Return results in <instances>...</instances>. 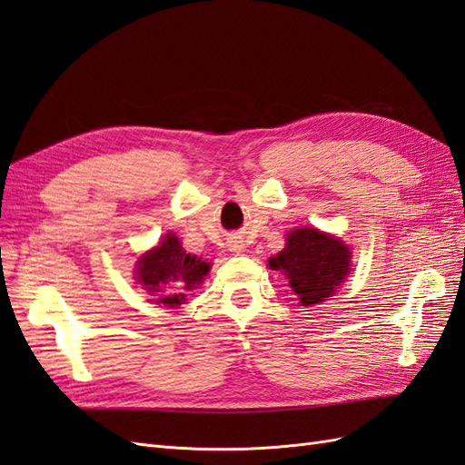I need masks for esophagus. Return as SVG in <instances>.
Masks as SVG:
<instances>
[{
  "label": "esophagus",
  "instance_id": "34e87169",
  "mask_svg": "<svg viewBox=\"0 0 465 465\" xmlns=\"http://www.w3.org/2000/svg\"><path fill=\"white\" fill-rule=\"evenodd\" d=\"M229 246H231V250H232V252H236V254H238V252H242V244H241V242H238V241H232V242H231Z\"/></svg>",
  "mask_w": 465,
  "mask_h": 465
}]
</instances>
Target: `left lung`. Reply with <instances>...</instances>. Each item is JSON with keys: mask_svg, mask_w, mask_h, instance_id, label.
Wrapping results in <instances>:
<instances>
[{"mask_svg": "<svg viewBox=\"0 0 465 465\" xmlns=\"http://www.w3.org/2000/svg\"><path fill=\"white\" fill-rule=\"evenodd\" d=\"M350 258L352 252L341 238L305 227L287 232L285 248L268 260V266L285 275L299 305L311 307L332 297L342 285Z\"/></svg>", "mask_w": 465, "mask_h": 465, "instance_id": "left-lung-1", "label": "left lung"}]
</instances>
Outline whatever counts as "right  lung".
<instances>
[{
  "label": "right lung",
  "mask_w": 465,
  "mask_h": 465,
  "mask_svg": "<svg viewBox=\"0 0 465 465\" xmlns=\"http://www.w3.org/2000/svg\"><path fill=\"white\" fill-rule=\"evenodd\" d=\"M211 263L187 254L182 248L180 238L168 232L160 244L144 252L134 268V278L148 295H154L156 305L180 307L185 295L202 285Z\"/></svg>",
  "instance_id": "right-lung-1"
}]
</instances>
